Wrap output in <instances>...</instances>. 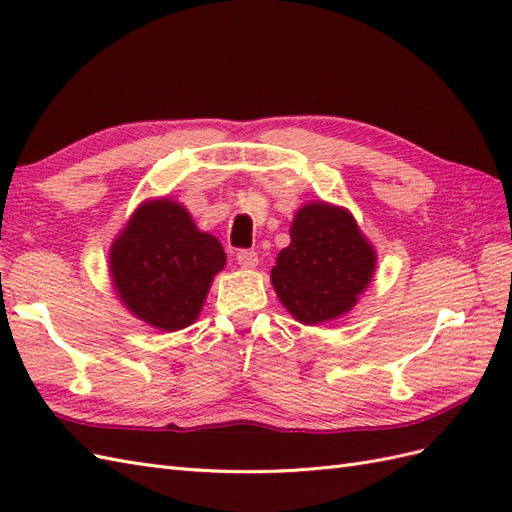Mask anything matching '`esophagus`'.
<instances>
[{
  "mask_svg": "<svg viewBox=\"0 0 512 512\" xmlns=\"http://www.w3.org/2000/svg\"><path fill=\"white\" fill-rule=\"evenodd\" d=\"M236 259H238L240 268H244V270L257 266V253L253 251V248H240V251L236 253Z\"/></svg>",
  "mask_w": 512,
  "mask_h": 512,
  "instance_id": "34e87169",
  "label": "esophagus"
}]
</instances>
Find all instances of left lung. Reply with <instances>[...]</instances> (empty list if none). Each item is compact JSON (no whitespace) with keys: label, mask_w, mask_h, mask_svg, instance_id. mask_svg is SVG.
Segmentation results:
<instances>
[{"label":"left lung","mask_w":512,"mask_h":512,"mask_svg":"<svg viewBox=\"0 0 512 512\" xmlns=\"http://www.w3.org/2000/svg\"><path fill=\"white\" fill-rule=\"evenodd\" d=\"M291 242L276 257L272 285L302 324L347 313L373 279L375 253L354 216L328 203H309L291 225Z\"/></svg>","instance_id":"obj_1"}]
</instances>
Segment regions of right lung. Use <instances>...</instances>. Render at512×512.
<instances>
[{
  "label": "right lung",
  "instance_id": "obj_1",
  "mask_svg": "<svg viewBox=\"0 0 512 512\" xmlns=\"http://www.w3.org/2000/svg\"><path fill=\"white\" fill-rule=\"evenodd\" d=\"M113 285L139 319L180 330L197 319L225 251L169 199L150 201L130 218L109 253Z\"/></svg>",
  "mask_w": 512,
  "mask_h": 512
}]
</instances>
